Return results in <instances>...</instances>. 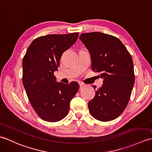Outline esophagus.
<instances>
[{
  "label": "esophagus",
  "instance_id": "1",
  "mask_svg": "<svg viewBox=\"0 0 152 152\" xmlns=\"http://www.w3.org/2000/svg\"><path fill=\"white\" fill-rule=\"evenodd\" d=\"M85 86H86V84H84L83 83H80V89H82V88L84 87Z\"/></svg>",
  "mask_w": 152,
  "mask_h": 152
}]
</instances>
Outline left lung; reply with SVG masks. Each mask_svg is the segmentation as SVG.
Listing matches in <instances>:
<instances>
[{
    "instance_id": "obj_1",
    "label": "left lung",
    "mask_w": 152,
    "mask_h": 152,
    "mask_svg": "<svg viewBox=\"0 0 152 152\" xmlns=\"http://www.w3.org/2000/svg\"><path fill=\"white\" fill-rule=\"evenodd\" d=\"M80 39L89 52L92 70L104 80L88 103L90 113L98 121H112L124 111L131 96L135 83L132 56L121 41L111 35L86 33Z\"/></svg>"
}]
</instances>
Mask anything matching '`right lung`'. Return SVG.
<instances>
[{
	"label": "right lung",
	"instance_id": "obj_1",
	"mask_svg": "<svg viewBox=\"0 0 152 152\" xmlns=\"http://www.w3.org/2000/svg\"><path fill=\"white\" fill-rule=\"evenodd\" d=\"M78 33L41 36L28 47L23 59V83L34 111L45 121L55 122L67 115L79 84L56 82L54 72L63 52L76 43Z\"/></svg>",
	"mask_w": 152,
	"mask_h": 152
}]
</instances>
